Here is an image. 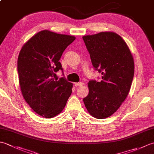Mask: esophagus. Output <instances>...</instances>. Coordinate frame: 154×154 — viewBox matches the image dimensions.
Returning <instances> with one entry per match:
<instances>
[{
    "label": "esophagus",
    "instance_id": "1",
    "mask_svg": "<svg viewBox=\"0 0 154 154\" xmlns=\"http://www.w3.org/2000/svg\"><path fill=\"white\" fill-rule=\"evenodd\" d=\"M83 85H84V83H82V82H79V83H75V85L77 86V87H81V86H83Z\"/></svg>",
    "mask_w": 154,
    "mask_h": 154
}]
</instances>
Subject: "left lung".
Returning a JSON list of instances; mask_svg holds the SVG:
<instances>
[{
	"label": "left lung",
	"mask_w": 154,
	"mask_h": 154,
	"mask_svg": "<svg viewBox=\"0 0 154 154\" xmlns=\"http://www.w3.org/2000/svg\"><path fill=\"white\" fill-rule=\"evenodd\" d=\"M83 40L100 81L91 80L89 93L83 99L91 116L106 119L119 109L128 94L134 74L132 55L126 42L114 32L85 35Z\"/></svg>",
	"instance_id": "8db88e82"
}]
</instances>
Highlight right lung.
I'll return each mask as SVG.
<instances>
[{"label": "right lung", "instance_id": "right-lung-1", "mask_svg": "<svg viewBox=\"0 0 154 154\" xmlns=\"http://www.w3.org/2000/svg\"><path fill=\"white\" fill-rule=\"evenodd\" d=\"M75 40L72 35L43 30L21 49L18 58L20 86L25 100L39 115L52 118L66 105L73 84L64 77L59 80L54 77L60 70L63 75L59 60Z\"/></svg>", "mask_w": 154, "mask_h": 154}]
</instances>
